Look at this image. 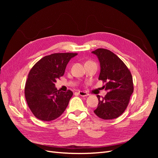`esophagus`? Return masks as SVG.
<instances>
[{
    "mask_svg": "<svg viewBox=\"0 0 158 158\" xmlns=\"http://www.w3.org/2000/svg\"><path fill=\"white\" fill-rule=\"evenodd\" d=\"M78 94L80 95V96H82V97L88 96V95H89V94H88L87 92H82V91H80V92H78Z\"/></svg>",
    "mask_w": 158,
    "mask_h": 158,
    "instance_id": "esophagus-1",
    "label": "esophagus"
}]
</instances>
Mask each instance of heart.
Segmentation results:
<instances>
[{
  "label": "heart",
  "mask_w": 158,
  "mask_h": 158,
  "mask_svg": "<svg viewBox=\"0 0 158 158\" xmlns=\"http://www.w3.org/2000/svg\"><path fill=\"white\" fill-rule=\"evenodd\" d=\"M94 63V62H92V61H88L86 63Z\"/></svg>",
  "instance_id": "obj_1"
}]
</instances>
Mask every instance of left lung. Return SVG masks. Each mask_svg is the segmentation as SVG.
Listing matches in <instances>:
<instances>
[{"instance_id": "left-lung-1", "label": "left lung", "mask_w": 158, "mask_h": 158, "mask_svg": "<svg viewBox=\"0 0 158 158\" xmlns=\"http://www.w3.org/2000/svg\"><path fill=\"white\" fill-rule=\"evenodd\" d=\"M92 53L98 57L101 66L99 80L106 83L103 88L108 92L105 97L97 95L99 102L94 112L104 120L117 118L125 112L134 91L131 71L111 51L99 48Z\"/></svg>"}]
</instances>
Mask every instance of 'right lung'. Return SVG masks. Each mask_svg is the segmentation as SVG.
Here are the masks:
<instances>
[{"mask_svg":"<svg viewBox=\"0 0 158 158\" xmlns=\"http://www.w3.org/2000/svg\"><path fill=\"white\" fill-rule=\"evenodd\" d=\"M73 52L53 53L43 57L30 70L25 85L27 106L37 118L51 121L59 117L67 107L73 93L60 92L55 86L57 79L64 74Z\"/></svg>","mask_w":158,"mask_h":158,"instance_id":"1","label":"right lung"}]
</instances>
